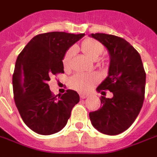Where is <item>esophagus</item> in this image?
I'll return each instance as SVG.
<instances>
[{
  "instance_id": "1",
  "label": "esophagus",
  "mask_w": 157,
  "mask_h": 157,
  "mask_svg": "<svg viewBox=\"0 0 157 157\" xmlns=\"http://www.w3.org/2000/svg\"><path fill=\"white\" fill-rule=\"evenodd\" d=\"M87 97H88V95H87V94H83V93H82V94H80V98H81L82 99L86 98Z\"/></svg>"
}]
</instances>
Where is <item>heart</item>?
<instances>
[{
	"label": "heart",
	"mask_w": 157,
	"mask_h": 157,
	"mask_svg": "<svg viewBox=\"0 0 157 157\" xmlns=\"http://www.w3.org/2000/svg\"><path fill=\"white\" fill-rule=\"evenodd\" d=\"M81 51L92 60H97L103 52V46L98 41L92 39H86L81 44ZM75 50L70 48L65 52L62 59V64L65 69L71 66ZM99 81L98 75L94 73L91 74H75L69 80V84L75 90L80 92H86L92 88V86Z\"/></svg>",
	"instance_id": "1"
}]
</instances>
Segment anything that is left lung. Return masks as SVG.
I'll list each match as a JSON object with an SVG mask.
<instances>
[{"label": "left lung", "mask_w": 157, "mask_h": 157, "mask_svg": "<svg viewBox=\"0 0 157 157\" xmlns=\"http://www.w3.org/2000/svg\"><path fill=\"white\" fill-rule=\"evenodd\" d=\"M108 49L109 75L97 87L113 92L112 98H101V108L89 113L92 126L102 134L116 135L125 131L140 113L145 98V72L140 55L125 39L105 33L89 35Z\"/></svg>", "instance_id": "left-lung-1"}]
</instances>
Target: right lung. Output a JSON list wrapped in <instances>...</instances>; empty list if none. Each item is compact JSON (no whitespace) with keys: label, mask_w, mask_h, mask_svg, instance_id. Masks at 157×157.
I'll list each match as a JSON object with an SVG mask.
<instances>
[{"label":"right lung","mask_w":157,"mask_h":157,"mask_svg":"<svg viewBox=\"0 0 157 157\" xmlns=\"http://www.w3.org/2000/svg\"><path fill=\"white\" fill-rule=\"evenodd\" d=\"M85 35L51 32L33 37L19 54L12 76L14 100L26 125L37 134L53 135L67 124L80 97L73 90L52 94V75L64 73L62 59L68 48Z\"/></svg>","instance_id":"obj_1"}]
</instances>
